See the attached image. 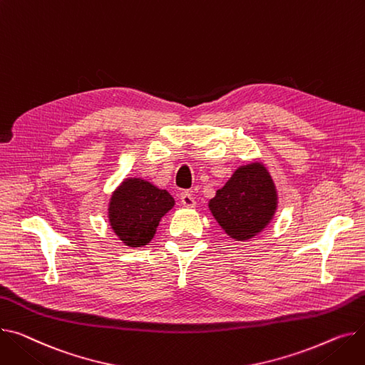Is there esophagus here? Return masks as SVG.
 <instances>
[{
    "instance_id": "1",
    "label": "esophagus",
    "mask_w": 365,
    "mask_h": 365,
    "mask_svg": "<svg viewBox=\"0 0 365 365\" xmlns=\"http://www.w3.org/2000/svg\"><path fill=\"white\" fill-rule=\"evenodd\" d=\"M180 202H182V205H183V207H186V208H193V207L197 205V201L193 200L192 193H189V192H182V195H180Z\"/></svg>"
}]
</instances>
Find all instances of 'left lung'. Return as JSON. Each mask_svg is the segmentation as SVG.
<instances>
[{"instance_id":"1","label":"left lung","mask_w":365,"mask_h":365,"mask_svg":"<svg viewBox=\"0 0 365 365\" xmlns=\"http://www.w3.org/2000/svg\"><path fill=\"white\" fill-rule=\"evenodd\" d=\"M208 208L229 237L252 239L270 225L277 210V189L269 170L259 161L239 165Z\"/></svg>"}]
</instances>
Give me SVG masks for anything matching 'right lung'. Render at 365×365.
Here are the masks:
<instances>
[{
    "mask_svg": "<svg viewBox=\"0 0 365 365\" xmlns=\"http://www.w3.org/2000/svg\"><path fill=\"white\" fill-rule=\"evenodd\" d=\"M175 207L173 197L140 178L121 182L108 202V222L126 247L140 248L154 237L161 218Z\"/></svg>",
    "mask_w": 365,
    "mask_h": 365,
    "instance_id": "add662e5",
    "label": "right lung"
}]
</instances>
